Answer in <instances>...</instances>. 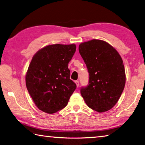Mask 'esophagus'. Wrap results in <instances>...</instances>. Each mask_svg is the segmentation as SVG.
Instances as JSON below:
<instances>
[{"mask_svg":"<svg viewBox=\"0 0 145 145\" xmlns=\"http://www.w3.org/2000/svg\"><path fill=\"white\" fill-rule=\"evenodd\" d=\"M75 83H76V86H77V87H78V86H79V81H75Z\"/></svg>","mask_w":145,"mask_h":145,"instance_id":"1","label":"esophagus"}]
</instances>
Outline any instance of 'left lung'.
Segmentation results:
<instances>
[{
	"label": "left lung",
	"instance_id": "8db88e82",
	"mask_svg": "<svg viewBox=\"0 0 145 145\" xmlns=\"http://www.w3.org/2000/svg\"><path fill=\"white\" fill-rule=\"evenodd\" d=\"M79 52L89 73V84L81 89L83 99L88 107L97 112L111 110L125 87L122 58L115 48L100 39L81 43Z\"/></svg>",
	"mask_w": 145,
	"mask_h": 145
}]
</instances>
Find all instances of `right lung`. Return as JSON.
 <instances>
[{"instance_id": "right-lung-1", "label": "right lung", "mask_w": 145, "mask_h": 145, "mask_svg": "<svg viewBox=\"0 0 145 145\" xmlns=\"http://www.w3.org/2000/svg\"><path fill=\"white\" fill-rule=\"evenodd\" d=\"M76 44H49L35 53L25 76L26 87L38 109L53 114L67 106L76 85L68 63Z\"/></svg>"}]
</instances>
